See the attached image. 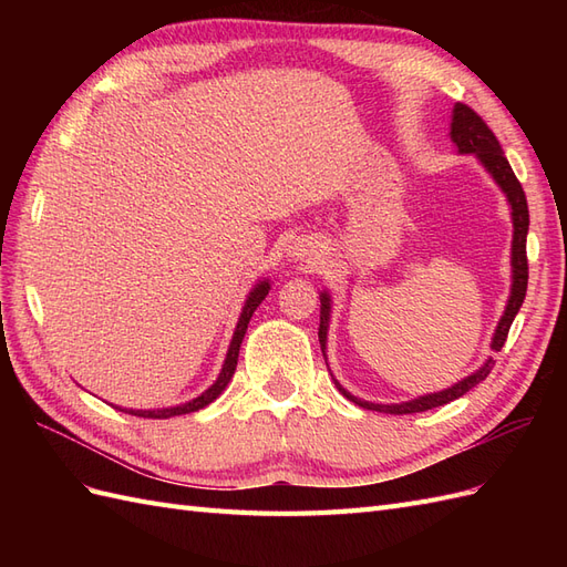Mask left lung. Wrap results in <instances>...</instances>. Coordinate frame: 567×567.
Instances as JSON below:
<instances>
[{
	"label": "left lung",
	"instance_id": "1",
	"mask_svg": "<svg viewBox=\"0 0 567 567\" xmlns=\"http://www.w3.org/2000/svg\"><path fill=\"white\" fill-rule=\"evenodd\" d=\"M452 140L458 146L461 153H475V156L480 158V163H483L489 169V175L496 179V184L504 188V194H506V198L511 203V215H513V257H511V262H513V288H511V298H508V305H506V312H504L499 326H496V333L492 338V350L499 352L504 348L511 323H513V319H516L520 305L525 300V290H527V227H529L527 198H525V192H523V186H520L516 173H513L506 156H504L499 140H496L494 132L487 127L485 120L480 117L466 104H456L454 106ZM329 310H331V307H329V296L321 293V315H319L321 352L326 350V329H329ZM492 367H494V359H487V364L480 369V371H475L473 375H468V379H463L456 385L442 390V392L425 394V398L411 400V402H404V404H371V402H362V400L352 398V394L346 388H342L336 379L333 381H336L338 390L346 394L350 402L364 406V409L385 411V414H419V411H427V409H435V406H442V404L458 400L461 394H466L480 381H485L487 375H489V371H492Z\"/></svg>",
	"mask_w": 567,
	"mask_h": 567
}]
</instances>
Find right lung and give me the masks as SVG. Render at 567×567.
<instances>
[{"label": "right lung", "instance_id": "1", "mask_svg": "<svg viewBox=\"0 0 567 567\" xmlns=\"http://www.w3.org/2000/svg\"><path fill=\"white\" fill-rule=\"evenodd\" d=\"M267 293H269V284H267V281L257 284V286L252 288V293L248 296L246 307H244V312H241V319H238V326H236V331H234L231 346H229V352H227V359H225V367H221L219 379H217L208 390H205V392L200 394V398H196V400H192V402H186V404H182V406L161 409V411H132V409H130V411H127V409H120V411H127V414L142 416V419H169V416H179V414H192V411H198V409H203V406H208L213 400H217V394L227 388V383L231 381V375H234V371H236L238 348H241V340H244V336H246L250 317H252V312L257 310V305H260V302L265 300ZM115 409H117V406H115Z\"/></svg>", "mask_w": 567, "mask_h": 567}]
</instances>
